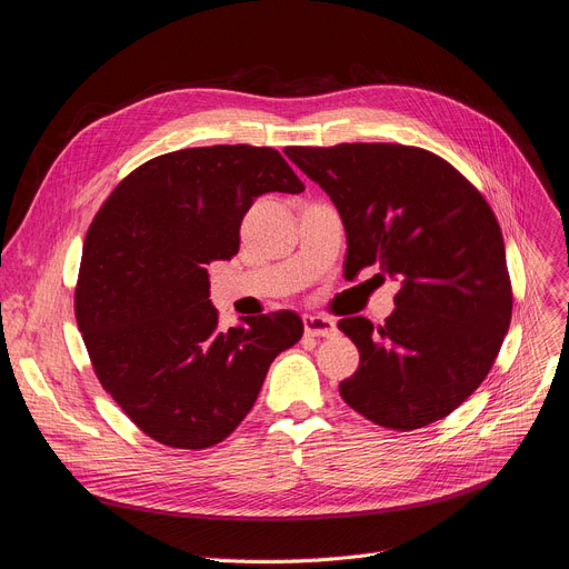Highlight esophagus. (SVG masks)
I'll use <instances>...</instances> for the list:
<instances>
[{"instance_id":"1","label":"esophagus","mask_w":569,"mask_h":569,"mask_svg":"<svg viewBox=\"0 0 569 569\" xmlns=\"http://www.w3.org/2000/svg\"><path fill=\"white\" fill-rule=\"evenodd\" d=\"M303 323H306L308 336H315V338H330L338 332L336 321L323 317V315H306Z\"/></svg>"}]
</instances>
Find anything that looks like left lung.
I'll list each match as a JSON object with an SVG mask.
<instances>
[{"label": "left lung", "mask_w": 569, "mask_h": 569, "mask_svg": "<svg viewBox=\"0 0 569 569\" xmlns=\"http://www.w3.org/2000/svg\"><path fill=\"white\" fill-rule=\"evenodd\" d=\"M289 160L336 204L345 271L377 263L399 282L386 326H338L360 351L345 402L409 431L452 413L485 381L512 317L503 233L485 197L452 164L418 147L356 142L289 147Z\"/></svg>", "instance_id": "obj_1"}]
</instances>
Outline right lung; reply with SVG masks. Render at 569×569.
Masks as SVG:
<instances>
[{"instance_id": "add662e5", "label": "right lung", "mask_w": 569, "mask_h": 569, "mask_svg": "<svg viewBox=\"0 0 569 569\" xmlns=\"http://www.w3.org/2000/svg\"><path fill=\"white\" fill-rule=\"evenodd\" d=\"M303 190L276 149H181L128 174L91 222L78 326L100 383L158 443L202 450L227 439L278 353L303 338L289 310L220 330L207 271L239 252L259 194Z\"/></svg>"}]
</instances>
